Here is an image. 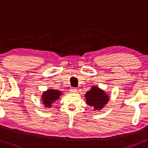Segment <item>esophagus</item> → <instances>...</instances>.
Instances as JSON below:
<instances>
[{"mask_svg":"<svg viewBox=\"0 0 148 148\" xmlns=\"http://www.w3.org/2000/svg\"><path fill=\"white\" fill-rule=\"evenodd\" d=\"M70 91H71L72 93H75L77 92V89H75V88H71V89H70Z\"/></svg>","mask_w":148,"mask_h":148,"instance_id":"obj_1","label":"esophagus"}]
</instances>
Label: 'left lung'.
Instances as JSON below:
<instances>
[{"instance_id":"1","label":"left lung","mask_w":148,"mask_h":148,"mask_svg":"<svg viewBox=\"0 0 148 148\" xmlns=\"http://www.w3.org/2000/svg\"><path fill=\"white\" fill-rule=\"evenodd\" d=\"M85 98L87 103L94 108V110L102 109L109 101L107 94L96 86L92 87L90 90L86 93Z\"/></svg>"}]
</instances>
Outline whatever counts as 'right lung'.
<instances>
[{
    "label": "right lung",
    "mask_w": 148,
    "mask_h": 148,
    "mask_svg": "<svg viewBox=\"0 0 148 148\" xmlns=\"http://www.w3.org/2000/svg\"><path fill=\"white\" fill-rule=\"evenodd\" d=\"M61 94L62 93L59 90L52 89H48L42 94V103L45 106L46 108H51L52 106V104L59 99V96L61 95Z\"/></svg>",
    "instance_id": "right-lung-1"
}]
</instances>
